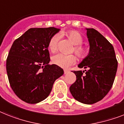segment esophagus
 I'll use <instances>...</instances> for the list:
<instances>
[{
	"label": "esophagus",
	"mask_w": 124,
	"mask_h": 124,
	"mask_svg": "<svg viewBox=\"0 0 124 124\" xmlns=\"http://www.w3.org/2000/svg\"><path fill=\"white\" fill-rule=\"evenodd\" d=\"M68 72H69V71H68V70H64V74H67V73H68Z\"/></svg>",
	"instance_id": "esophagus-1"
}]
</instances>
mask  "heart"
<instances>
[{"instance_id": "heart-1", "label": "heart", "mask_w": 124, "mask_h": 124, "mask_svg": "<svg viewBox=\"0 0 124 124\" xmlns=\"http://www.w3.org/2000/svg\"><path fill=\"white\" fill-rule=\"evenodd\" d=\"M72 44L74 45V47L72 52H75L79 58H84L86 57L89 53V48L87 46L82 45L83 38L80 33L74 30H69L63 33ZM58 35H54L50 39L48 44V49L51 53H55L58 50ZM77 61V58L74 55H64L62 54H58L52 58V61L54 64L63 68H68L69 66L74 64Z\"/></svg>"}]
</instances>
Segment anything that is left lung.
Returning a JSON list of instances; mask_svg holds the SVG:
<instances>
[{
	"instance_id": "obj_1",
	"label": "left lung",
	"mask_w": 124,
	"mask_h": 124,
	"mask_svg": "<svg viewBox=\"0 0 124 124\" xmlns=\"http://www.w3.org/2000/svg\"><path fill=\"white\" fill-rule=\"evenodd\" d=\"M89 53L78 64L84 71H73L76 81L70 87L73 98L80 103L91 105L101 100L111 89L118 62L113 46L94 28H85Z\"/></svg>"
}]
</instances>
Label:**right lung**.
<instances>
[{
	"label": "right lung",
	"instance_id": "1",
	"mask_svg": "<svg viewBox=\"0 0 124 124\" xmlns=\"http://www.w3.org/2000/svg\"><path fill=\"white\" fill-rule=\"evenodd\" d=\"M60 30L30 28L11 46L6 61L8 79L14 93L26 103L35 104L47 98L55 80L64 73L60 66L49 64L48 44Z\"/></svg>",
	"mask_w": 124,
	"mask_h": 124
}]
</instances>
